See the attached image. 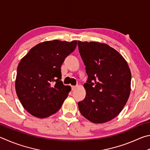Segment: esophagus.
<instances>
[{
  "mask_svg": "<svg viewBox=\"0 0 150 150\" xmlns=\"http://www.w3.org/2000/svg\"><path fill=\"white\" fill-rule=\"evenodd\" d=\"M71 88H72V90L73 91V90H74L76 88V86H71Z\"/></svg>",
  "mask_w": 150,
  "mask_h": 150,
  "instance_id": "34e87169",
  "label": "esophagus"
}]
</instances>
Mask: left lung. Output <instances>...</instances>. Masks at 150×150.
Listing matches in <instances>:
<instances>
[{
  "instance_id": "left-lung-1",
  "label": "left lung",
  "mask_w": 150,
  "mask_h": 150,
  "mask_svg": "<svg viewBox=\"0 0 150 150\" xmlns=\"http://www.w3.org/2000/svg\"><path fill=\"white\" fill-rule=\"evenodd\" d=\"M86 66V96L78 102L79 111L93 123L110 121L119 115L129 98L131 72L126 60L108 45L78 41Z\"/></svg>"
}]
</instances>
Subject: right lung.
Instances as JSON below:
<instances>
[{
    "mask_svg": "<svg viewBox=\"0 0 150 150\" xmlns=\"http://www.w3.org/2000/svg\"><path fill=\"white\" fill-rule=\"evenodd\" d=\"M77 41L42 42L31 48L17 68L15 88L26 111L43 119L57 112L71 90L61 81V65Z\"/></svg>",
    "mask_w": 150,
    "mask_h": 150,
    "instance_id": "add662e5",
    "label": "right lung"
}]
</instances>
